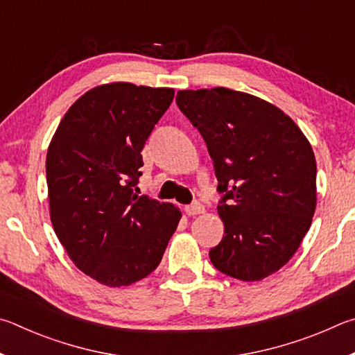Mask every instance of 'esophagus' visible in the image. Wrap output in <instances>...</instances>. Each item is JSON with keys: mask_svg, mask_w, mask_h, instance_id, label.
Returning a JSON list of instances; mask_svg holds the SVG:
<instances>
[{"mask_svg": "<svg viewBox=\"0 0 355 355\" xmlns=\"http://www.w3.org/2000/svg\"><path fill=\"white\" fill-rule=\"evenodd\" d=\"M185 214L190 215V216H195V215H200L204 212V207L201 206L200 202H193L190 204V206H185Z\"/></svg>", "mask_w": 355, "mask_h": 355, "instance_id": "34e87169", "label": "esophagus"}]
</instances>
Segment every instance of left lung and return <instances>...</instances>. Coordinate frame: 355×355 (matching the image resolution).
<instances>
[{"mask_svg":"<svg viewBox=\"0 0 355 355\" xmlns=\"http://www.w3.org/2000/svg\"><path fill=\"white\" fill-rule=\"evenodd\" d=\"M178 107L200 130L218 179L225 235L209 252L218 271L260 281L293 257L316 207L309 140L276 105L225 87L181 90Z\"/></svg>","mask_w":355,"mask_h":355,"instance_id":"8db88e82","label":"left lung"}]
</instances>
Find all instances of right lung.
Returning a JSON list of instances; mask_svg holds the SVG:
<instances>
[{
    "label": "right lung",
    "mask_w": 355,
    "mask_h": 355,
    "mask_svg": "<svg viewBox=\"0 0 355 355\" xmlns=\"http://www.w3.org/2000/svg\"><path fill=\"white\" fill-rule=\"evenodd\" d=\"M174 98L166 87H95L59 123L46 154L49 215L73 263L107 287L157 268L181 210L135 195L141 149Z\"/></svg>",
    "instance_id": "obj_1"
}]
</instances>
